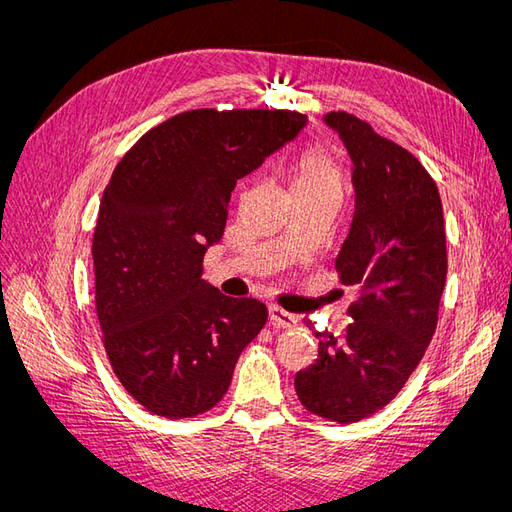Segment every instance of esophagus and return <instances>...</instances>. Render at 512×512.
I'll return each mask as SVG.
<instances>
[{"label": "esophagus", "instance_id": "34e87169", "mask_svg": "<svg viewBox=\"0 0 512 512\" xmlns=\"http://www.w3.org/2000/svg\"><path fill=\"white\" fill-rule=\"evenodd\" d=\"M269 320L277 329H292V327H297V322H299L297 316L290 312H284V309L277 305H269Z\"/></svg>", "mask_w": 512, "mask_h": 512}]
</instances>
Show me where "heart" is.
Returning <instances> with one entry per match:
<instances>
[{"instance_id": "obj_1", "label": "heart", "mask_w": 512, "mask_h": 512, "mask_svg": "<svg viewBox=\"0 0 512 512\" xmlns=\"http://www.w3.org/2000/svg\"><path fill=\"white\" fill-rule=\"evenodd\" d=\"M292 190L339 200L344 194V168L327 147H307L294 164Z\"/></svg>"}]
</instances>
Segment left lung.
Returning <instances> with one entry per match:
<instances>
[{
    "label": "left lung",
    "instance_id": "1",
    "mask_svg": "<svg viewBox=\"0 0 512 512\" xmlns=\"http://www.w3.org/2000/svg\"><path fill=\"white\" fill-rule=\"evenodd\" d=\"M352 160L354 215L335 269L361 299L342 337L316 333L318 359L294 376L301 404L356 423L404 389L436 333L446 282L438 185L410 151L348 113L324 115Z\"/></svg>",
    "mask_w": 512,
    "mask_h": 512
}]
</instances>
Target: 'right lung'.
<instances>
[{"mask_svg":"<svg viewBox=\"0 0 512 512\" xmlns=\"http://www.w3.org/2000/svg\"><path fill=\"white\" fill-rule=\"evenodd\" d=\"M292 111L200 108L149 130L117 164L94 232L96 309L119 382L149 412L188 418L226 395L267 322L256 299L203 280L237 179L294 141Z\"/></svg>","mask_w":512,"mask_h":512,"instance_id":"1","label":"right lung"}]
</instances>
